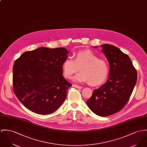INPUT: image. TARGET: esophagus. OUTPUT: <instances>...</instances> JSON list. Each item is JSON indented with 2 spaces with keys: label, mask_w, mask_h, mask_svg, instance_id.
Masks as SVG:
<instances>
[{
  "label": "esophagus",
  "mask_w": 147,
  "mask_h": 147,
  "mask_svg": "<svg viewBox=\"0 0 147 147\" xmlns=\"http://www.w3.org/2000/svg\"><path fill=\"white\" fill-rule=\"evenodd\" d=\"M73 86H74L75 88H77V89H81L82 88V86H79V85H74Z\"/></svg>",
  "instance_id": "esophagus-1"
}]
</instances>
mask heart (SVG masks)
Returning <instances> with one entry per match:
<instances>
[{"instance_id": "1", "label": "heart", "mask_w": 147, "mask_h": 147, "mask_svg": "<svg viewBox=\"0 0 147 147\" xmlns=\"http://www.w3.org/2000/svg\"><path fill=\"white\" fill-rule=\"evenodd\" d=\"M74 80L77 82H88L92 86L103 84L109 74L107 62L99 58L90 50L79 51L74 54L73 59H66L62 64V69L65 78L69 79L79 70Z\"/></svg>"}]
</instances>
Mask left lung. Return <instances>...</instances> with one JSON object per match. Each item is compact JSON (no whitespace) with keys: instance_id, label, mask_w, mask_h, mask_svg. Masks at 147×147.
Segmentation results:
<instances>
[{"instance_id":"obj_1","label":"left lung","mask_w":147,"mask_h":147,"mask_svg":"<svg viewBox=\"0 0 147 147\" xmlns=\"http://www.w3.org/2000/svg\"><path fill=\"white\" fill-rule=\"evenodd\" d=\"M101 47L109 64V76L105 84L94 90L86 103L95 114L106 117L118 112L127 103L137 81V72L129 57L119 48L107 44Z\"/></svg>"}]
</instances>
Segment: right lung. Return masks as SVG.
Masks as SVG:
<instances>
[{"mask_svg":"<svg viewBox=\"0 0 147 147\" xmlns=\"http://www.w3.org/2000/svg\"><path fill=\"white\" fill-rule=\"evenodd\" d=\"M68 52L64 48L40 47L22 54L14 63V93L31 111L48 115L65 100L72 84L62 76V64Z\"/></svg>","mask_w":147,"mask_h":147,"instance_id":"right-lung-1","label":"right lung"}]
</instances>
